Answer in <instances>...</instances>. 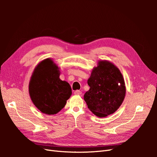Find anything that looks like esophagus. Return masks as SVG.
Wrapping results in <instances>:
<instances>
[{
    "instance_id": "esophagus-1",
    "label": "esophagus",
    "mask_w": 157,
    "mask_h": 157,
    "mask_svg": "<svg viewBox=\"0 0 157 157\" xmlns=\"http://www.w3.org/2000/svg\"><path fill=\"white\" fill-rule=\"evenodd\" d=\"M74 93L75 95H81L82 94V92L80 91V90H76Z\"/></svg>"
}]
</instances>
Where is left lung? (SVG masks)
I'll return each mask as SVG.
<instances>
[{
    "instance_id": "left-lung-1",
    "label": "left lung",
    "mask_w": 157,
    "mask_h": 157,
    "mask_svg": "<svg viewBox=\"0 0 157 157\" xmlns=\"http://www.w3.org/2000/svg\"><path fill=\"white\" fill-rule=\"evenodd\" d=\"M90 90L84 95L88 107L98 117H106L120 107L126 95L123 76L115 65L99 60L88 80Z\"/></svg>"
}]
</instances>
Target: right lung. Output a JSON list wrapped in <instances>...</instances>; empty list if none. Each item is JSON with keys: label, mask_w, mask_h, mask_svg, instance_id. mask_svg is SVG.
I'll return each instance as SVG.
<instances>
[{"label": "right lung", "mask_w": 157, "mask_h": 157, "mask_svg": "<svg viewBox=\"0 0 157 157\" xmlns=\"http://www.w3.org/2000/svg\"><path fill=\"white\" fill-rule=\"evenodd\" d=\"M59 67L51 58L41 61L33 71L29 93L33 104L42 113L55 115L72 94L69 84L59 78Z\"/></svg>", "instance_id": "obj_1"}]
</instances>
